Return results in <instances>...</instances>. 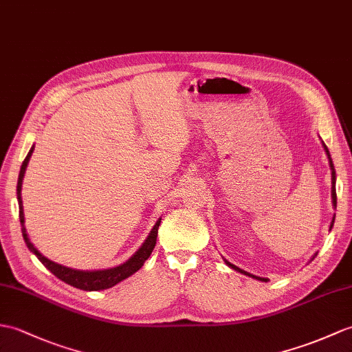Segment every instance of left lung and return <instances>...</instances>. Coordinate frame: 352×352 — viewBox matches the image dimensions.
<instances>
[{
	"mask_svg": "<svg viewBox=\"0 0 352 352\" xmlns=\"http://www.w3.org/2000/svg\"><path fill=\"white\" fill-rule=\"evenodd\" d=\"M321 142H322V146H324V150H325L327 157H329V165H330V169H331V202H333V207L336 208V204H338V198H336V170H334L333 160H331V156H330V151H329V148H327V145L324 144V141H321ZM334 217H336V214H334V216H333V219H331V223H330L329 231H331L333 223H334ZM316 255H318V253H315V255L312 256V259H310V261H314V258H315ZM223 261H225V264H226L228 267H230V268L235 270V272H239V273H241V274H246V276L252 277V279H256V280H261V282H267V280H268V279H265V277H259V276H255V274H250V273H248V272H244V270H241V268H239L236 265L231 264L230 261H226L225 258H223Z\"/></svg>",
	"mask_w": 352,
	"mask_h": 352,
	"instance_id": "left-lung-1",
	"label": "left lung"
}]
</instances>
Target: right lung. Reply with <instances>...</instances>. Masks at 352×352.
Listing matches in <instances>:
<instances>
[{"instance_id": "add662e5", "label": "right lung", "mask_w": 352, "mask_h": 352, "mask_svg": "<svg viewBox=\"0 0 352 352\" xmlns=\"http://www.w3.org/2000/svg\"><path fill=\"white\" fill-rule=\"evenodd\" d=\"M34 151V145L31 146L30 153L27 154L25 160L22 162L21 166V173H19V178H18V187H16V193H18V204H19V220H21V226H22V236L25 240L27 248L30 249V252L34 253V255L38 258L40 263H42L49 272H51L54 276L58 277L60 280L69 283L70 287H75L79 289L84 291H102V289H108L116 287L117 283L122 282L127 277H130L132 274H135L139 268L144 265V263L146 259L150 258L151 252L156 246V240H157V231L160 226V220L159 219L156 225L153 226V230L150 231L148 236H146L145 241L142 243V246L139 248L132 256H130L126 263H122L117 267L112 268H104V270H76V268H70L65 267L61 264H56L54 261L47 259L46 256H43L40 253L34 244L31 243L30 236L27 234V228H25V217H23V206H22V196H21V190H22V182H23V175H25V170L28 166V162L31 159V154Z\"/></svg>"}]
</instances>
